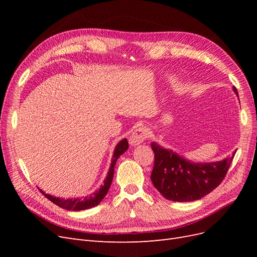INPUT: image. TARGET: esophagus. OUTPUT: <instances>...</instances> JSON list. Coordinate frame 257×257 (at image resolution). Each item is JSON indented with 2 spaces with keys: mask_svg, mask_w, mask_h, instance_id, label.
I'll list each match as a JSON object with an SVG mask.
<instances>
[{
  "mask_svg": "<svg viewBox=\"0 0 257 257\" xmlns=\"http://www.w3.org/2000/svg\"><path fill=\"white\" fill-rule=\"evenodd\" d=\"M149 134H150V132L147 127H145V126L138 127L130 136V144L132 146L141 145L142 143H144L146 141L148 137H149Z\"/></svg>",
  "mask_w": 257,
  "mask_h": 257,
  "instance_id": "esophagus-1",
  "label": "esophagus"
}]
</instances>
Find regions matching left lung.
<instances>
[{
  "instance_id": "obj_1",
  "label": "left lung",
  "mask_w": 257,
  "mask_h": 257,
  "mask_svg": "<svg viewBox=\"0 0 257 257\" xmlns=\"http://www.w3.org/2000/svg\"><path fill=\"white\" fill-rule=\"evenodd\" d=\"M234 91L238 94L237 89ZM154 165L151 180L163 196L173 201H193L200 199L220 185L226 176L235 152L221 162L196 164L166 150L155 143Z\"/></svg>"
}]
</instances>
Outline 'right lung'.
<instances>
[{"label": "right lung", "instance_id": "add662e5", "mask_svg": "<svg viewBox=\"0 0 257 257\" xmlns=\"http://www.w3.org/2000/svg\"><path fill=\"white\" fill-rule=\"evenodd\" d=\"M127 149H128L127 139L124 138L115 147L113 157H112V161H111V165H110V168H109V172H108V176L105 179L104 185L100 186V189L98 191H96L95 193H93L92 195H90V196L83 197V198L64 199V198H59V197H54V196L48 195V194L44 193L42 190H40V191L44 194L45 197H47L50 201H52L53 204H56L57 206L63 208V209H66V210H72V211H80V210L95 207L100 203V201L103 200V198L106 196V194L108 193V190H109V188H110V184H111L112 178H113L114 165H115L116 160H118L120 155L123 154Z\"/></svg>", "mask_w": 257, "mask_h": 257}]
</instances>
